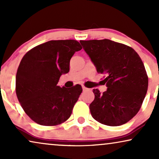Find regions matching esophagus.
I'll use <instances>...</instances> for the list:
<instances>
[{
	"mask_svg": "<svg viewBox=\"0 0 159 159\" xmlns=\"http://www.w3.org/2000/svg\"><path fill=\"white\" fill-rule=\"evenodd\" d=\"M82 90H83V91H87V90H88L89 89H88V88H87L86 87H84V86H82Z\"/></svg>",
	"mask_w": 159,
	"mask_h": 159,
	"instance_id": "obj_1",
	"label": "esophagus"
}]
</instances>
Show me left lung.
<instances>
[{"label": "left lung", "instance_id": "obj_1", "mask_svg": "<svg viewBox=\"0 0 159 159\" xmlns=\"http://www.w3.org/2000/svg\"><path fill=\"white\" fill-rule=\"evenodd\" d=\"M98 73L106 77L107 90L93 89L92 116L108 126H120L138 114L146 95L148 77L138 53L122 43L104 40H80Z\"/></svg>", "mask_w": 159, "mask_h": 159}]
</instances>
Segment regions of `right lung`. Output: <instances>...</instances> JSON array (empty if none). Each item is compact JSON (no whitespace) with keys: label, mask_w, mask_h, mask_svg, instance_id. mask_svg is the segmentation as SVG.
I'll list each match as a JSON object with an SVG mask.
<instances>
[{"label":"right lung","mask_w":159,"mask_h":159,"mask_svg":"<svg viewBox=\"0 0 159 159\" xmlns=\"http://www.w3.org/2000/svg\"><path fill=\"white\" fill-rule=\"evenodd\" d=\"M82 48L75 40H51L23 56L16 72V93L25 112L34 122L56 126L70 117L82 86L69 89L57 84L61 75L69 71L71 58Z\"/></svg>","instance_id":"add662e5"}]
</instances>
